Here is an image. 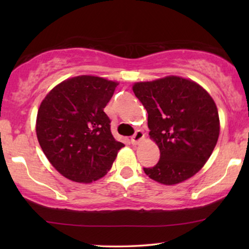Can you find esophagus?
I'll return each instance as SVG.
<instances>
[{"label":"esophagus","instance_id":"1","mask_svg":"<svg viewBox=\"0 0 249 249\" xmlns=\"http://www.w3.org/2000/svg\"><path fill=\"white\" fill-rule=\"evenodd\" d=\"M144 136H145L144 132H142V130H137V132L133 135L132 138H130V141H132V144L137 145L138 142H140L142 140V138H144Z\"/></svg>","mask_w":249,"mask_h":249}]
</instances>
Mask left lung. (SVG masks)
Returning <instances> with one entry per match:
<instances>
[{"label": "left lung", "mask_w": 249, "mask_h": 249, "mask_svg": "<svg viewBox=\"0 0 249 249\" xmlns=\"http://www.w3.org/2000/svg\"><path fill=\"white\" fill-rule=\"evenodd\" d=\"M148 113L149 136L160 150L159 161L144 168L162 184L191 178L208 161L220 135V120L213 99L199 84L180 77H166L133 86Z\"/></svg>", "instance_id": "8db88e82"}]
</instances>
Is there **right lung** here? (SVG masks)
<instances>
[{"instance_id": "right-lung-1", "label": "right lung", "mask_w": 249, "mask_h": 249, "mask_svg": "<svg viewBox=\"0 0 249 249\" xmlns=\"http://www.w3.org/2000/svg\"><path fill=\"white\" fill-rule=\"evenodd\" d=\"M117 82L79 75L59 83L37 113L39 145L58 172L75 182H92L107 174L124 144L111 133L103 111Z\"/></svg>"}]
</instances>
